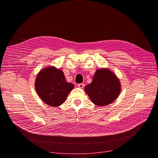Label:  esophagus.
<instances>
[{
	"label": "esophagus",
	"instance_id": "34e87169",
	"mask_svg": "<svg viewBox=\"0 0 158 158\" xmlns=\"http://www.w3.org/2000/svg\"><path fill=\"white\" fill-rule=\"evenodd\" d=\"M77 86H78L79 88H81V89H82V88H84V87H85V85H84V84H82V83H81V84H78Z\"/></svg>",
	"mask_w": 158,
	"mask_h": 158
}]
</instances>
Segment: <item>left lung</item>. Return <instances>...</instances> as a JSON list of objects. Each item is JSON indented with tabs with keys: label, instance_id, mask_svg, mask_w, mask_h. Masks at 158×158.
<instances>
[{
	"label": "left lung",
	"instance_id": "left-lung-1",
	"mask_svg": "<svg viewBox=\"0 0 158 158\" xmlns=\"http://www.w3.org/2000/svg\"><path fill=\"white\" fill-rule=\"evenodd\" d=\"M121 89L119 79L107 68L97 69L92 82L85 88L92 102L100 107L112 103L119 95Z\"/></svg>",
	"mask_w": 158,
	"mask_h": 158
}]
</instances>
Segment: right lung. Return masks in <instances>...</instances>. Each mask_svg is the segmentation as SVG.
<instances>
[{"mask_svg":"<svg viewBox=\"0 0 158 158\" xmlns=\"http://www.w3.org/2000/svg\"><path fill=\"white\" fill-rule=\"evenodd\" d=\"M74 85L67 82L63 71L54 66L41 69L35 81V88L40 99L51 107L64 103Z\"/></svg>","mask_w":158,"mask_h":158,"instance_id":"right-lung-1","label":"right lung"}]
</instances>
